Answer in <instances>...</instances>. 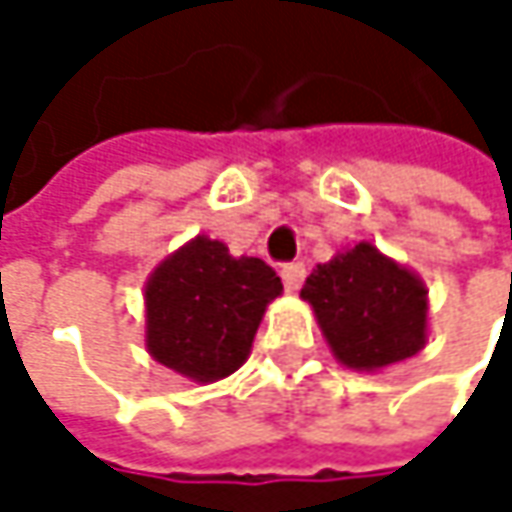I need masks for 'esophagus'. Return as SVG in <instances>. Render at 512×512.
Returning <instances> with one entry per match:
<instances>
[{
	"label": "esophagus",
	"instance_id": "obj_1",
	"mask_svg": "<svg viewBox=\"0 0 512 512\" xmlns=\"http://www.w3.org/2000/svg\"><path fill=\"white\" fill-rule=\"evenodd\" d=\"M303 277H306L303 262H288V265H283V283H286L288 291H297V288L303 286Z\"/></svg>",
	"mask_w": 512,
	"mask_h": 512
}]
</instances>
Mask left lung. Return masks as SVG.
<instances>
[{"label":"left lung","instance_id":"8db88e82","mask_svg":"<svg viewBox=\"0 0 512 512\" xmlns=\"http://www.w3.org/2000/svg\"><path fill=\"white\" fill-rule=\"evenodd\" d=\"M333 356L351 371H383L427 345V286L371 241L315 265L300 288Z\"/></svg>","mask_w":512,"mask_h":512}]
</instances>
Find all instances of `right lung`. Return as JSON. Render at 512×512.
Masks as SVG:
<instances>
[{"label": "right lung", "mask_w": 512, "mask_h": 512, "mask_svg": "<svg viewBox=\"0 0 512 512\" xmlns=\"http://www.w3.org/2000/svg\"><path fill=\"white\" fill-rule=\"evenodd\" d=\"M280 294L277 271L262 259L232 256L224 241L194 235L144 283V345L191 383L224 380L247 362L265 309Z\"/></svg>", "instance_id": "right-lung-1"}]
</instances>
